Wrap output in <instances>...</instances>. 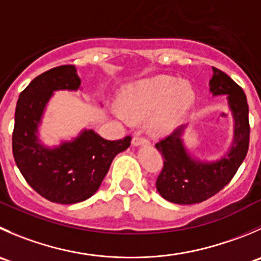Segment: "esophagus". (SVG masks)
I'll return each instance as SVG.
<instances>
[{
	"label": "esophagus",
	"instance_id": "1",
	"mask_svg": "<svg viewBox=\"0 0 261 261\" xmlns=\"http://www.w3.org/2000/svg\"><path fill=\"white\" fill-rule=\"evenodd\" d=\"M133 145L134 146H143V145H149V141L146 139L141 138L140 135H135L133 138Z\"/></svg>",
	"mask_w": 261,
	"mask_h": 261
}]
</instances>
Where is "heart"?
<instances>
[{
	"label": "heart",
	"instance_id": "obj_1",
	"mask_svg": "<svg viewBox=\"0 0 261 261\" xmlns=\"http://www.w3.org/2000/svg\"><path fill=\"white\" fill-rule=\"evenodd\" d=\"M194 100L191 83L159 75L127 85L120 94L121 106H115L113 113L125 125L148 118L149 133L163 136L178 127Z\"/></svg>",
	"mask_w": 261,
	"mask_h": 261
}]
</instances>
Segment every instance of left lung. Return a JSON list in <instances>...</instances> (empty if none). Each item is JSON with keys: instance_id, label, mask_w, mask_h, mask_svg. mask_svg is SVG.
<instances>
[{"instance_id": "left-lung-1", "label": "left lung", "mask_w": 261, "mask_h": 261, "mask_svg": "<svg viewBox=\"0 0 261 261\" xmlns=\"http://www.w3.org/2000/svg\"><path fill=\"white\" fill-rule=\"evenodd\" d=\"M213 97L226 95L233 117V138L228 150L219 158L208 161L195 156L184 141L187 126L155 144L164 159V167L156 179V190L163 199L179 205L205 201L221 191L232 179L244 162L249 149V106L244 90L224 72L213 67L209 82Z\"/></svg>"}]
</instances>
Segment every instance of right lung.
Wrapping results in <instances>:
<instances>
[{
    "label": "right lung",
    "instance_id": "add662e5",
    "mask_svg": "<svg viewBox=\"0 0 261 261\" xmlns=\"http://www.w3.org/2000/svg\"><path fill=\"white\" fill-rule=\"evenodd\" d=\"M58 90H82V79L72 65L58 66L35 77L17 99L12 153L28 184L47 200L76 204L97 192L111 163L130 146L131 138L107 140L93 128L56 145L43 143L39 128L50 98Z\"/></svg>",
    "mask_w": 261,
    "mask_h": 261
}]
</instances>
